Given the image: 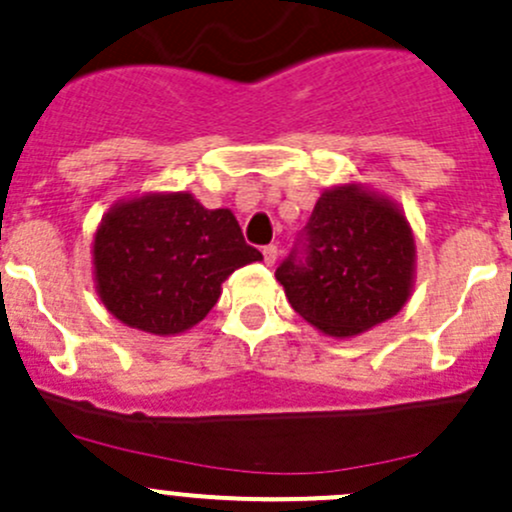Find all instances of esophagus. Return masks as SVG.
<instances>
[{"mask_svg": "<svg viewBox=\"0 0 512 512\" xmlns=\"http://www.w3.org/2000/svg\"><path fill=\"white\" fill-rule=\"evenodd\" d=\"M278 258V249L276 246H263V261H266V266H273Z\"/></svg>", "mask_w": 512, "mask_h": 512, "instance_id": "esophagus-1", "label": "esophagus"}]
</instances>
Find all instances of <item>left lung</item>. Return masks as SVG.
<instances>
[{"mask_svg": "<svg viewBox=\"0 0 512 512\" xmlns=\"http://www.w3.org/2000/svg\"><path fill=\"white\" fill-rule=\"evenodd\" d=\"M416 278L406 214L363 184L318 196L301 246L276 268L293 311L326 336L351 338L396 316Z\"/></svg>", "mask_w": 512, "mask_h": 512, "instance_id": "left-lung-1", "label": "left lung"}]
</instances>
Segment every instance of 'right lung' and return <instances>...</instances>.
Here are the masks:
<instances>
[{
	"label": "right lung",
	"instance_id": "obj_1",
	"mask_svg": "<svg viewBox=\"0 0 512 512\" xmlns=\"http://www.w3.org/2000/svg\"><path fill=\"white\" fill-rule=\"evenodd\" d=\"M94 283L106 311L154 336H176L216 306L221 283L261 261L229 209H204L186 191L119 201L91 246Z\"/></svg>",
	"mask_w": 512,
	"mask_h": 512
}]
</instances>
